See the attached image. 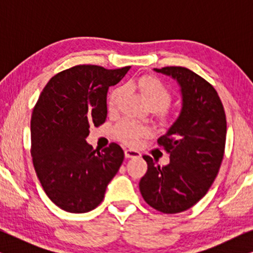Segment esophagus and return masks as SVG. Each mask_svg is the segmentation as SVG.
I'll use <instances>...</instances> for the list:
<instances>
[{
    "label": "esophagus",
    "instance_id": "obj_1",
    "mask_svg": "<svg viewBox=\"0 0 253 253\" xmlns=\"http://www.w3.org/2000/svg\"><path fill=\"white\" fill-rule=\"evenodd\" d=\"M124 154H126V158L131 159V158H140V153L136 150H126L124 151Z\"/></svg>",
    "mask_w": 253,
    "mask_h": 253
}]
</instances>
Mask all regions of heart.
Masks as SVG:
<instances>
[{
	"label": "heart",
	"mask_w": 253,
	"mask_h": 253,
	"mask_svg": "<svg viewBox=\"0 0 253 253\" xmlns=\"http://www.w3.org/2000/svg\"><path fill=\"white\" fill-rule=\"evenodd\" d=\"M130 89L138 92L143 98L146 106L152 110H157L158 117L164 122H168L172 119V114L169 112L167 106L171 102V93L161 81L154 76L145 75L131 81L129 84ZM124 94L122 87L114 88L108 95V110L116 112L120 107ZM115 137L126 145H136L146 130L139 124L129 120H123L115 126Z\"/></svg>",
	"instance_id": "1"
}]
</instances>
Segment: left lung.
<instances>
[{
	"instance_id": "left-lung-1",
	"label": "left lung",
	"mask_w": 253,
	"mask_h": 253,
	"mask_svg": "<svg viewBox=\"0 0 253 253\" xmlns=\"http://www.w3.org/2000/svg\"><path fill=\"white\" fill-rule=\"evenodd\" d=\"M178 83L182 109L158 144L169 153L167 166L144 155L147 171L140 193L154 210L175 214L189 210L213 184L224 154L227 121L217 92L209 82L183 67L154 69Z\"/></svg>"
}]
</instances>
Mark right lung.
<instances>
[{
  "mask_svg": "<svg viewBox=\"0 0 253 253\" xmlns=\"http://www.w3.org/2000/svg\"><path fill=\"white\" fill-rule=\"evenodd\" d=\"M130 67L108 70L76 65L55 75L31 117V155L49 199L70 213H86L102 202L108 183L124 160L120 145L100 152L86 143L89 126L107 117V92Z\"/></svg>",
  "mask_w": 253,
  "mask_h": 253,
  "instance_id": "add662e5",
  "label": "right lung"
}]
</instances>
